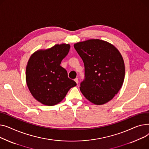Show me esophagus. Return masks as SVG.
<instances>
[{"instance_id":"esophagus-1","label":"esophagus","mask_w":149,"mask_h":149,"mask_svg":"<svg viewBox=\"0 0 149 149\" xmlns=\"http://www.w3.org/2000/svg\"><path fill=\"white\" fill-rule=\"evenodd\" d=\"M74 81L76 82V83L77 84H78V83H79V81H78V78H76V79H74Z\"/></svg>"}]
</instances>
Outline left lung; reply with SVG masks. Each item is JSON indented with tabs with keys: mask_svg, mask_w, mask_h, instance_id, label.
Returning a JSON list of instances; mask_svg holds the SVG:
<instances>
[{
	"mask_svg": "<svg viewBox=\"0 0 149 149\" xmlns=\"http://www.w3.org/2000/svg\"><path fill=\"white\" fill-rule=\"evenodd\" d=\"M74 47L85 66L80 90L91 103L101 105L112 100L123 84L124 61L112 44L99 39L78 42Z\"/></svg>",
	"mask_w": 149,
	"mask_h": 149,
	"instance_id": "8db88e82",
	"label": "left lung"
}]
</instances>
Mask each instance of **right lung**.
Here are the masks:
<instances>
[{"label": "right lung", "mask_w": 149, "mask_h": 149, "mask_svg": "<svg viewBox=\"0 0 149 149\" xmlns=\"http://www.w3.org/2000/svg\"><path fill=\"white\" fill-rule=\"evenodd\" d=\"M70 48L69 44H58L34 52L28 61L26 84L33 97L43 104L55 105L64 99L70 89L76 85L68 77L66 70L60 65Z\"/></svg>", "instance_id": "obj_1"}]
</instances>
